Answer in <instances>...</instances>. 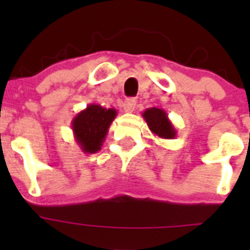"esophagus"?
Here are the masks:
<instances>
[{"instance_id": "1", "label": "esophagus", "mask_w": 250, "mask_h": 250, "mask_svg": "<svg viewBox=\"0 0 250 250\" xmlns=\"http://www.w3.org/2000/svg\"><path fill=\"white\" fill-rule=\"evenodd\" d=\"M136 109V100L135 99H127L124 104V110L125 112H132Z\"/></svg>"}]
</instances>
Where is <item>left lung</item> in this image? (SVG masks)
<instances>
[{"instance_id":"obj_1","label":"left lung","mask_w":250,"mask_h":250,"mask_svg":"<svg viewBox=\"0 0 250 250\" xmlns=\"http://www.w3.org/2000/svg\"><path fill=\"white\" fill-rule=\"evenodd\" d=\"M143 118L146 121L150 131L160 139H174L176 130L167 118L165 110L158 107H150L143 112Z\"/></svg>"}]
</instances>
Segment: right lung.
<instances>
[{
	"instance_id": "right-lung-1",
	"label": "right lung",
	"mask_w": 250,
	"mask_h": 250,
	"mask_svg": "<svg viewBox=\"0 0 250 250\" xmlns=\"http://www.w3.org/2000/svg\"><path fill=\"white\" fill-rule=\"evenodd\" d=\"M118 111L99 104H89L72 119L71 129L77 145L86 154H95L103 146L105 136Z\"/></svg>"
}]
</instances>
